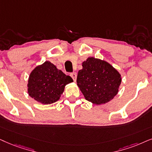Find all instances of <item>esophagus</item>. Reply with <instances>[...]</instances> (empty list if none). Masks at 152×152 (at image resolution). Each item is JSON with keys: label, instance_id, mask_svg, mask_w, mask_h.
Listing matches in <instances>:
<instances>
[{"label": "esophagus", "instance_id": "34e87169", "mask_svg": "<svg viewBox=\"0 0 152 152\" xmlns=\"http://www.w3.org/2000/svg\"><path fill=\"white\" fill-rule=\"evenodd\" d=\"M70 76H72V78H73V80H74V82H76V76H77V74H76V72H73L72 74H70Z\"/></svg>", "mask_w": 152, "mask_h": 152}]
</instances>
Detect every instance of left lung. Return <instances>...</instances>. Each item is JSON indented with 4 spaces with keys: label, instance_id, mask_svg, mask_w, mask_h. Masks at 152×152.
Returning a JSON list of instances; mask_svg holds the SVG:
<instances>
[{
    "label": "left lung",
    "instance_id": "8db88e82",
    "mask_svg": "<svg viewBox=\"0 0 152 152\" xmlns=\"http://www.w3.org/2000/svg\"><path fill=\"white\" fill-rule=\"evenodd\" d=\"M78 71L77 85L86 100L95 104H105L117 95L121 77L108 62L88 57Z\"/></svg>",
    "mask_w": 152,
    "mask_h": 152
}]
</instances>
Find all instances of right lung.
I'll return each mask as SVG.
<instances>
[{
  "label": "right lung",
  "instance_id": "right-lung-1",
  "mask_svg": "<svg viewBox=\"0 0 152 152\" xmlns=\"http://www.w3.org/2000/svg\"><path fill=\"white\" fill-rule=\"evenodd\" d=\"M72 82L71 76H66L50 62L46 61L31 73L28 93L35 100L49 104L58 100L65 86Z\"/></svg>",
  "mask_w": 152,
  "mask_h": 152
}]
</instances>
